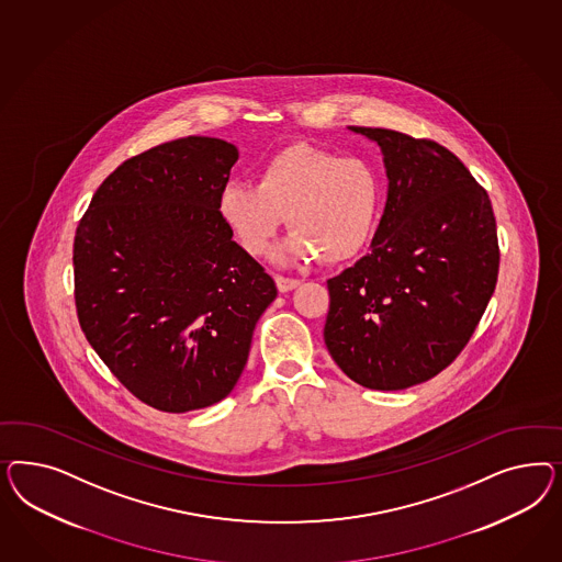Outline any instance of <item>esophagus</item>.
<instances>
[{"instance_id": "1", "label": "esophagus", "mask_w": 562, "mask_h": 562, "mask_svg": "<svg viewBox=\"0 0 562 562\" xmlns=\"http://www.w3.org/2000/svg\"><path fill=\"white\" fill-rule=\"evenodd\" d=\"M301 284V280L296 278H286V276H276V286L280 292H289V290L296 289Z\"/></svg>"}]
</instances>
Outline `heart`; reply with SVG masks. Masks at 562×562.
Segmentation results:
<instances>
[{
  "label": "heart",
  "instance_id": "b5f03b06",
  "mask_svg": "<svg viewBox=\"0 0 562 562\" xmlns=\"http://www.w3.org/2000/svg\"><path fill=\"white\" fill-rule=\"evenodd\" d=\"M381 204V177L369 160L292 144L261 165L257 183H226L218 214L249 256H266L289 216L294 231L280 259L341 263L367 247Z\"/></svg>",
  "mask_w": 562,
  "mask_h": 562
}]
</instances>
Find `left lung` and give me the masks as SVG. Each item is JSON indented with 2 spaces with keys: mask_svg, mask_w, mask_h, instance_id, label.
<instances>
[{
  "mask_svg": "<svg viewBox=\"0 0 562 562\" xmlns=\"http://www.w3.org/2000/svg\"><path fill=\"white\" fill-rule=\"evenodd\" d=\"M350 130L381 146L390 191L371 251L327 280L325 346L358 385L395 392L441 373L476 331L498 278L496 221L441 144Z\"/></svg>",
  "mask_w": 562,
  "mask_h": 562,
  "instance_id": "8db88e82",
  "label": "left lung"
}]
</instances>
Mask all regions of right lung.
Returning a JSON list of instances; mask_svg holds the SVG:
<instances>
[{
    "mask_svg": "<svg viewBox=\"0 0 562 562\" xmlns=\"http://www.w3.org/2000/svg\"><path fill=\"white\" fill-rule=\"evenodd\" d=\"M238 150L218 137L154 146L113 170L76 228L86 340L139 402L181 414L224 400L278 290L218 214Z\"/></svg>",
    "mask_w": 562,
    "mask_h": 562,
    "instance_id": "1",
    "label": "right lung"
}]
</instances>
